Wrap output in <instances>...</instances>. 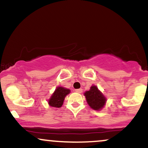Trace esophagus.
Listing matches in <instances>:
<instances>
[{
  "label": "esophagus",
  "mask_w": 148,
  "mask_h": 148,
  "mask_svg": "<svg viewBox=\"0 0 148 148\" xmlns=\"http://www.w3.org/2000/svg\"><path fill=\"white\" fill-rule=\"evenodd\" d=\"M75 92H78V93H81L83 92V90L81 89V88H79V89L75 90Z\"/></svg>",
  "instance_id": "1"
}]
</instances>
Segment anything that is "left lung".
Segmentation results:
<instances>
[{
	"instance_id": "1",
	"label": "left lung",
	"mask_w": 148,
	"mask_h": 148,
	"mask_svg": "<svg viewBox=\"0 0 148 148\" xmlns=\"http://www.w3.org/2000/svg\"><path fill=\"white\" fill-rule=\"evenodd\" d=\"M86 101L92 109L99 111L103 108L106 101V98L99 90L96 86H92L90 90L84 93Z\"/></svg>"
}]
</instances>
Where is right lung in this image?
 I'll use <instances>...</instances> for the list:
<instances>
[{
  "label": "right lung",
  "instance_id": "add662e5",
  "mask_svg": "<svg viewBox=\"0 0 148 148\" xmlns=\"http://www.w3.org/2000/svg\"><path fill=\"white\" fill-rule=\"evenodd\" d=\"M70 90L63 87H58L53 93L48 102L49 106L55 108H60L62 106L64 99L66 95L69 94Z\"/></svg>",
  "mask_w": 148,
  "mask_h": 148
}]
</instances>
